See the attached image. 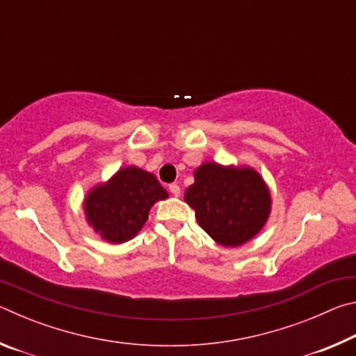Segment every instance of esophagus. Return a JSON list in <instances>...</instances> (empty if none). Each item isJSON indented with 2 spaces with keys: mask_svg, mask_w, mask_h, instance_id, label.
Listing matches in <instances>:
<instances>
[{
  "mask_svg": "<svg viewBox=\"0 0 356 356\" xmlns=\"http://www.w3.org/2000/svg\"><path fill=\"white\" fill-rule=\"evenodd\" d=\"M170 191L172 193V196H180V186L177 184H171Z\"/></svg>",
  "mask_w": 356,
  "mask_h": 356,
  "instance_id": "esophagus-1",
  "label": "esophagus"
}]
</instances>
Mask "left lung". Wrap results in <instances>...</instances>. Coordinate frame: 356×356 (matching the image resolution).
<instances>
[{"mask_svg":"<svg viewBox=\"0 0 356 356\" xmlns=\"http://www.w3.org/2000/svg\"><path fill=\"white\" fill-rule=\"evenodd\" d=\"M185 202L200 226L222 246H240L261 231L272 210L264 179L250 166H222L213 161L195 171Z\"/></svg>","mask_w":356,"mask_h":356,"instance_id":"8db88e82","label":"left lung"}]
</instances>
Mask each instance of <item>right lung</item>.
<instances>
[{"label":"right lung","mask_w":356,"mask_h":356,"mask_svg":"<svg viewBox=\"0 0 356 356\" xmlns=\"http://www.w3.org/2000/svg\"><path fill=\"white\" fill-rule=\"evenodd\" d=\"M166 197L168 191L154 174L127 166L120 168L106 184L95 185L83 206L88 222L102 238L124 243L141 231L150 207Z\"/></svg>","instance_id":"add662e5"}]
</instances>
